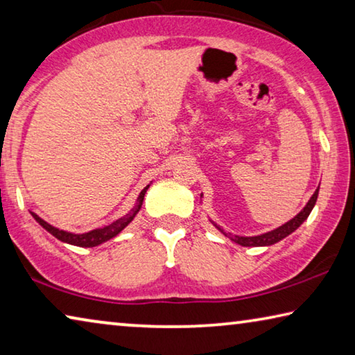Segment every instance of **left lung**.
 I'll list each match as a JSON object with an SVG mask.
<instances>
[{
    "label": "left lung",
    "mask_w": 355,
    "mask_h": 355,
    "mask_svg": "<svg viewBox=\"0 0 355 355\" xmlns=\"http://www.w3.org/2000/svg\"><path fill=\"white\" fill-rule=\"evenodd\" d=\"M318 194H319V187L318 189L314 191V194L309 198V200L306 202V205L302 208L299 215H295L292 219H289L288 223H284L283 226H279L277 229L270 230V232H263L261 235H252V237H240V235H234L227 232V230H224L219 224H216L215 221H211L213 226H215L219 232L226 235L227 239H230L232 241H235V243H239L241 246H270V245H275L278 243L279 240H283L288 237V235H291L294 230L299 229L303 221L309 216V213H311V210L314 208V205H316V200H318ZM204 198V194H200V199Z\"/></svg>",
    "instance_id": "1"
}]
</instances>
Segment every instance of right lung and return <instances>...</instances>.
<instances>
[{
    "mask_svg": "<svg viewBox=\"0 0 355 355\" xmlns=\"http://www.w3.org/2000/svg\"><path fill=\"white\" fill-rule=\"evenodd\" d=\"M150 184H147V187H145L142 191H140L139 198L136 200V205H134L131 210L126 213L125 216L118 218L116 221L109 224V226H104V227H99V229H93V230H89V232H83V234L67 232V230L58 229V227L52 226V224H49L47 221H44V219L41 216H37L36 213H33V211H30V213H31V216L35 218L36 221L41 224L44 229L47 230L49 234H52L55 239H58L60 241H63V243L80 246V248H93V246H98L101 243H104V241H107V240L116 237V235L120 234L121 230L125 229L128 224L132 221L134 218H136V215L140 211V208H142L144 198H145V194H147V189L150 188Z\"/></svg>",
    "mask_w": 355,
    "mask_h": 355,
    "instance_id": "right-lung-1",
    "label": "right lung"
}]
</instances>
